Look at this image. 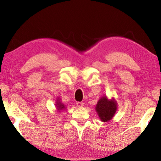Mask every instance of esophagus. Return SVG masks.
Wrapping results in <instances>:
<instances>
[{
    "label": "esophagus",
    "mask_w": 161,
    "mask_h": 161,
    "mask_svg": "<svg viewBox=\"0 0 161 161\" xmlns=\"http://www.w3.org/2000/svg\"><path fill=\"white\" fill-rule=\"evenodd\" d=\"M77 107H83V106H84V103H83V102H77Z\"/></svg>",
    "instance_id": "1"
}]
</instances>
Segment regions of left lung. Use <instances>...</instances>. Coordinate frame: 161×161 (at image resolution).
Wrapping results in <instances>:
<instances>
[{"label":"left lung","instance_id":"obj_1","mask_svg":"<svg viewBox=\"0 0 161 161\" xmlns=\"http://www.w3.org/2000/svg\"><path fill=\"white\" fill-rule=\"evenodd\" d=\"M118 109V103L114 97L108 99L106 95L100 98L95 107L99 118L103 122H108L113 119Z\"/></svg>","mask_w":161,"mask_h":161}]
</instances>
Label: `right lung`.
Returning <instances> with one entry per match:
<instances>
[{
	"label": "right lung",
	"mask_w": 161,
	"mask_h": 161,
	"mask_svg": "<svg viewBox=\"0 0 161 161\" xmlns=\"http://www.w3.org/2000/svg\"><path fill=\"white\" fill-rule=\"evenodd\" d=\"M55 107H56V109L57 111L61 113L62 111H64L65 109L66 108V107H65V105L61 102V98L57 97V100H56V104H55Z\"/></svg>",
	"instance_id": "right-lung-1"
}]
</instances>
